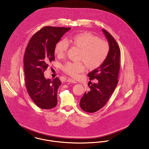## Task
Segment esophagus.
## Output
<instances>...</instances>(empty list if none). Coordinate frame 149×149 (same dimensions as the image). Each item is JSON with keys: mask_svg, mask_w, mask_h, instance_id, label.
<instances>
[{"mask_svg": "<svg viewBox=\"0 0 149 149\" xmlns=\"http://www.w3.org/2000/svg\"><path fill=\"white\" fill-rule=\"evenodd\" d=\"M67 81L68 82H70V83H77V81H75L74 80L70 79V78L67 79Z\"/></svg>", "mask_w": 149, "mask_h": 149, "instance_id": "obj_1", "label": "esophagus"}]
</instances>
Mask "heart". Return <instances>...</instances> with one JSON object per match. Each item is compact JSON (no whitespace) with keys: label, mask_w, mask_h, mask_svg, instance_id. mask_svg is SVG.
<instances>
[{"label":"heart","mask_w":149,"mask_h":149,"mask_svg":"<svg viewBox=\"0 0 149 149\" xmlns=\"http://www.w3.org/2000/svg\"><path fill=\"white\" fill-rule=\"evenodd\" d=\"M68 45L80 50L79 60L84 62L89 70H94L105 61L109 52V46L104 40L88 32H81L68 36L65 40L58 41L54 47V53L58 57L66 54ZM84 66L81 62H67L62 66L65 72L72 77L83 71Z\"/></svg>","instance_id":"b5f03b06"}]
</instances>
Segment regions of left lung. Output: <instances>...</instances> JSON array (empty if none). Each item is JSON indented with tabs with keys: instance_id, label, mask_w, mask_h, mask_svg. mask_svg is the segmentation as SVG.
I'll use <instances>...</instances> for the list:
<instances>
[{
	"instance_id": "left-lung-1",
	"label": "left lung",
	"mask_w": 149,
	"mask_h": 149,
	"mask_svg": "<svg viewBox=\"0 0 149 149\" xmlns=\"http://www.w3.org/2000/svg\"><path fill=\"white\" fill-rule=\"evenodd\" d=\"M102 31L108 41L109 52L102 64L88 74L90 80L96 79L95 83L89 85L88 91L84 93L80 101L81 109L91 113L106 104L118 83L120 51L113 36L104 29Z\"/></svg>"
}]
</instances>
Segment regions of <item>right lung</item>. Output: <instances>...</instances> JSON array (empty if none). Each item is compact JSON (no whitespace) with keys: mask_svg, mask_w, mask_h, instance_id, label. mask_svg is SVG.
Here are the masks:
<instances>
[{"mask_svg":"<svg viewBox=\"0 0 149 149\" xmlns=\"http://www.w3.org/2000/svg\"><path fill=\"white\" fill-rule=\"evenodd\" d=\"M71 27L45 26L36 33L27 44L24 65L27 92L39 107L50 109L57 104L58 78L46 79L44 71L54 60V47Z\"/></svg>","mask_w":149,"mask_h":149,"instance_id":"obj_1","label":"right lung"}]
</instances>
